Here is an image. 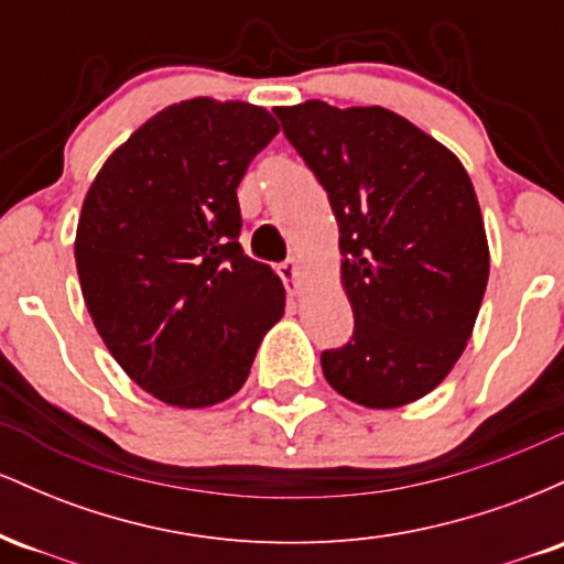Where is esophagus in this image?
Instances as JSON below:
<instances>
[{
	"mask_svg": "<svg viewBox=\"0 0 564 564\" xmlns=\"http://www.w3.org/2000/svg\"><path fill=\"white\" fill-rule=\"evenodd\" d=\"M278 275H281V281L286 283L289 296L300 294V281H296V278H300V264H296V260H286L278 264Z\"/></svg>",
	"mask_w": 564,
	"mask_h": 564,
	"instance_id": "1",
	"label": "esophagus"
}]
</instances>
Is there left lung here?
Here are the masks:
<instances>
[{
    "mask_svg": "<svg viewBox=\"0 0 564 564\" xmlns=\"http://www.w3.org/2000/svg\"><path fill=\"white\" fill-rule=\"evenodd\" d=\"M283 134L328 193L339 223L347 345L323 377L366 408L424 398L462 358L488 286V241L467 170L387 108L307 100L275 108Z\"/></svg>",
    "mask_w": 564,
    "mask_h": 564,
    "instance_id": "left-lung-1",
    "label": "left lung"
}]
</instances>
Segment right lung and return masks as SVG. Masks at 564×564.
Returning a JSON list of instances; mask_svg holds the SVG:
<instances>
[{
	"label": "right lung",
	"mask_w": 564,
	"mask_h": 564,
	"mask_svg": "<svg viewBox=\"0 0 564 564\" xmlns=\"http://www.w3.org/2000/svg\"><path fill=\"white\" fill-rule=\"evenodd\" d=\"M275 134L260 106L177 102L111 153L84 198L74 246L84 302L116 364L164 403L236 394L283 315L281 278L238 243L236 196Z\"/></svg>",
	"instance_id": "add662e5"
}]
</instances>
